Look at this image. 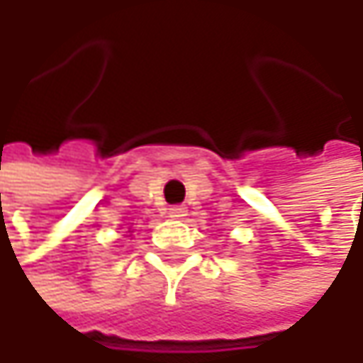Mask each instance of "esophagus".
Here are the masks:
<instances>
[{"label": "esophagus", "instance_id": "34e87169", "mask_svg": "<svg viewBox=\"0 0 363 363\" xmlns=\"http://www.w3.org/2000/svg\"><path fill=\"white\" fill-rule=\"evenodd\" d=\"M186 215H188V208L184 204H177V206L169 208V217H173V219H184Z\"/></svg>", "mask_w": 363, "mask_h": 363}]
</instances>
